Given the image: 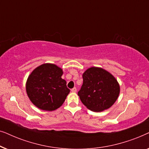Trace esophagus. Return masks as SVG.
Masks as SVG:
<instances>
[{
  "mask_svg": "<svg viewBox=\"0 0 149 149\" xmlns=\"http://www.w3.org/2000/svg\"><path fill=\"white\" fill-rule=\"evenodd\" d=\"M71 91L73 93H75L77 91V88L76 87H74V88H72V89H71Z\"/></svg>",
  "mask_w": 149,
  "mask_h": 149,
  "instance_id": "1",
  "label": "esophagus"
}]
</instances>
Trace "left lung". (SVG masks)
<instances>
[{"instance_id": "left-lung-1", "label": "left lung", "mask_w": 149, "mask_h": 149, "mask_svg": "<svg viewBox=\"0 0 149 149\" xmlns=\"http://www.w3.org/2000/svg\"><path fill=\"white\" fill-rule=\"evenodd\" d=\"M78 95L87 109L101 112L109 109L118 98L120 87L116 79L104 69L91 67L83 74Z\"/></svg>"}]
</instances>
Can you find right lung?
Returning a JSON list of instances; mask_svg holds the SVG:
<instances>
[{
	"label": "right lung",
	"mask_w": 149,
	"mask_h": 149,
	"mask_svg": "<svg viewBox=\"0 0 149 149\" xmlns=\"http://www.w3.org/2000/svg\"><path fill=\"white\" fill-rule=\"evenodd\" d=\"M62 68L43 64L31 72L26 81V92L30 101L43 111H54L62 105L70 92L62 79Z\"/></svg>",
	"instance_id": "right-lung-1"
}]
</instances>
